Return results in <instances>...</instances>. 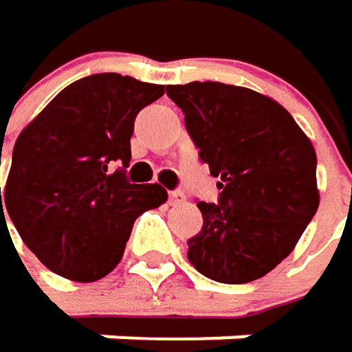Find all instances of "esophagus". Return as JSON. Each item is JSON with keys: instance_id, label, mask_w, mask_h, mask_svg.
Wrapping results in <instances>:
<instances>
[{"instance_id": "34e87169", "label": "esophagus", "mask_w": 352, "mask_h": 352, "mask_svg": "<svg viewBox=\"0 0 352 352\" xmlns=\"http://www.w3.org/2000/svg\"><path fill=\"white\" fill-rule=\"evenodd\" d=\"M184 192L180 190V188H176V190H170V203L172 205H178V203H184Z\"/></svg>"}]
</instances>
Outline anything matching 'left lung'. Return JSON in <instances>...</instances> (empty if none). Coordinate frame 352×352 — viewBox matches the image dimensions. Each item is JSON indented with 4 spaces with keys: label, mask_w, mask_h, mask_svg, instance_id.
Here are the masks:
<instances>
[{
    "label": "left lung",
    "mask_w": 352,
    "mask_h": 352,
    "mask_svg": "<svg viewBox=\"0 0 352 352\" xmlns=\"http://www.w3.org/2000/svg\"><path fill=\"white\" fill-rule=\"evenodd\" d=\"M217 182V203L199 201L203 228L188 240L190 264L240 285L285 261L318 211L316 151L293 116L254 89L219 82L168 86Z\"/></svg>",
    "instance_id": "1"
}]
</instances>
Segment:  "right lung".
Listing matches in <instances>:
<instances>
[{
  "label": "right lung",
  "mask_w": 352,
  "mask_h": 352,
  "mask_svg": "<svg viewBox=\"0 0 352 352\" xmlns=\"http://www.w3.org/2000/svg\"><path fill=\"white\" fill-rule=\"evenodd\" d=\"M162 96L157 84L94 74L59 91L20 133L6 211L49 270L80 283L106 276L135 219L168 201L160 184H131L124 174L135 116ZM0 209L3 223L1 186Z\"/></svg>",
  "instance_id": "obj_1"
}]
</instances>
